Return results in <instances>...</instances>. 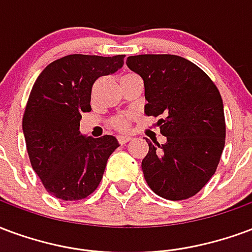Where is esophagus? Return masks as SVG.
<instances>
[{
    "label": "esophagus",
    "instance_id": "34e87169",
    "mask_svg": "<svg viewBox=\"0 0 252 252\" xmlns=\"http://www.w3.org/2000/svg\"><path fill=\"white\" fill-rule=\"evenodd\" d=\"M131 139H133V138H131L130 135H119L118 142L121 145H125V144H127V142H130Z\"/></svg>",
    "mask_w": 252,
    "mask_h": 252
}]
</instances>
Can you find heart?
Masks as SVG:
<instances>
[{"label": "heart", "instance_id": "obj_1", "mask_svg": "<svg viewBox=\"0 0 252 252\" xmlns=\"http://www.w3.org/2000/svg\"><path fill=\"white\" fill-rule=\"evenodd\" d=\"M126 76H128V75H126ZM111 126L117 130H126L128 126V119L125 118V117H117L111 121Z\"/></svg>", "mask_w": 252, "mask_h": 252}]
</instances>
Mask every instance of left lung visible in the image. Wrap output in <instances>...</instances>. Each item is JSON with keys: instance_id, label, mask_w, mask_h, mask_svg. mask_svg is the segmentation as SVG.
<instances>
[{"instance_id": "obj_1", "label": "left lung", "mask_w": 252, "mask_h": 252, "mask_svg": "<svg viewBox=\"0 0 252 252\" xmlns=\"http://www.w3.org/2000/svg\"><path fill=\"white\" fill-rule=\"evenodd\" d=\"M127 67L144 80L145 114L158 119L165 144L149 145L142 172L154 193L192 197L216 172L225 142L219 90L203 69L176 55L128 56Z\"/></svg>"}]
</instances>
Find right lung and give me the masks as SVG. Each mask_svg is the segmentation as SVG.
I'll use <instances>...</instances> for the list:
<instances>
[{
  "label": "right lung",
  "mask_w": 252,
  "mask_h": 252,
  "mask_svg": "<svg viewBox=\"0 0 252 252\" xmlns=\"http://www.w3.org/2000/svg\"><path fill=\"white\" fill-rule=\"evenodd\" d=\"M124 59L68 55L44 68L33 84L23 118L25 144L33 170L58 199L73 201L93 193L119 146L114 135L86 137L79 126L82 114L91 111L95 80L117 72Z\"/></svg>",
  "instance_id": "right-lung-1"
}]
</instances>
